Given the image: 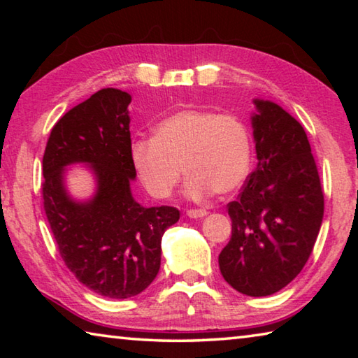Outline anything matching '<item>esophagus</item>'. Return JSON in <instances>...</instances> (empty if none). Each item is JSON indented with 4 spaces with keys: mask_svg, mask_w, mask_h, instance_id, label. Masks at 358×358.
<instances>
[{
    "mask_svg": "<svg viewBox=\"0 0 358 358\" xmlns=\"http://www.w3.org/2000/svg\"><path fill=\"white\" fill-rule=\"evenodd\" d=\"M186 215L189 217H203V216L208 215V211L203 210V208H192V210H187Z\"/></svg>",
    "mask_w": 358,
    "mask_h": 358,
    "instance_id": "esophagus-1",
    "label": "esophagus"
}]
</instances>
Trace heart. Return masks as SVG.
Instances as JSON below:
<instances>
[{
    "label": "heart",
    "instance_id": "1",
    "mask_svg": "<svg viewBox=\"0 0 358 358\" xmlns=\"http://www.w3.org/2000/svg\"><path fill=\"white\" fill-rule=\"evenodd\" d=\"M131 159L151 196L171 197L187 175L186 196H226L243 185L251 167V134L234 113L181 108L159 121L153 138H137Z\"/></svg>",
    "mask_w": 358,
    "mask_h": 358
}]
</instances>
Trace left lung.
<instances>
[{"label":"left lung","instance_id":"8db88e82","mask_svg":"<svg viewBox=\"0 0 358 358\" xmlns=\"http://www.w3.org/2000/svg\"><path fill=\"white\" fill-rule=\"evenodd\" d=\"M257 169L227 205L232 237L220 254L230 286L250 296L286 287L310 259L324 217V191L305 129L270 101H254Z\"/></svg>","mask_w":358,"mask_h":358}]
</instances>
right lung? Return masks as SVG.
Listing matches in <instances>:
<instances>
[{
  "instance_id": "1",
  "label": "right lung",
  "mask_w": 358,
  "mask_h": 358,
  "mask_svg": "<svg viewBox=\"0 0 358 358\" xmlns=\"http://www.w3.org/2000/svg\"><path fill=\"white\" fill-rule=\"evenodd\" d=\"M131 96L102 88L57 121L42 157V199L59 256L83 286L107 299H129L155 280L161 240L180 220L175 207H142L131 194L128 106ZM92 166L99 191L74 203L62 185L64 167Z\"/></svg>"
}]
</instances>
